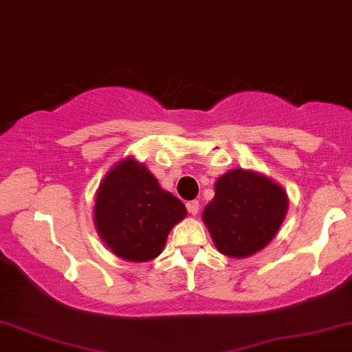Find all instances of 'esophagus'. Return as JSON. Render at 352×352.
Listing matches in <instances>:
<instances>
[{"mask_svg": "<svg viewBox=\"0 0 352 352\" xmlns=\"http://www.w3.org/2000/svg\"><path fill=\"white\" fill-rule=\"evenodd\" d=\"M186 209H188L191 215H196L199 212V201H190V203H186Z\"/></svg>", "mask_w": 352, "mask_h": 352, "instance_id": "1", "label": "esophagus"}]
</instances>
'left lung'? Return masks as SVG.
<instances>
[{
	"label": "left lung",
	"mask_w": 352,
	"mask_h": 352,
	"mask_svg": "<svg viewBox=\"0 0 352 352\" xmlns=\"http://www.w3.org/2000/svg\"><path fill=\"white\" fill-rule=\"evenodd\" d=\"M215 196L203 210V220L222 254L248 257L277 235L288 210L282 186L265 175L233 168L219 177Z\"/></svg>",
	"instance_id": "8db88e82"
}]
</instances>
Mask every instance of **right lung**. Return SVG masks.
Returning <instances> with one entry per match:
<instances>
[{
	"label": "right lung",
	"mask_w": 352,
	"mask_h": 352,
	"mask_svg": "<svg viewBox=\"0 0 352 352\" xmlns=\"http://www.w3.org/2000/svg\"><path fill=\"white\" fill-rule=\"evenodd\" d=\"M186 209L164 191L146 166L125 157L100 184L95 196V225L100 238L117 257L146 262L164 250L173 225Z\"/></svg>",
	"instance_id": "1"
}]
</instances>
